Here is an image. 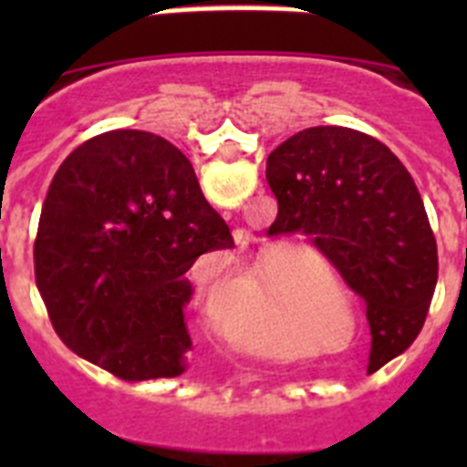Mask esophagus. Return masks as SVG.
<instances>
[{
    "label": "esophagus",
    "mask_w": 467,
    "mask_h": 467,
    "mask_svg": "<svg viewBox=\"0 0 467 467\" xmlns=\"http://www.w3.org/2000/svg\"><path fill=\"white\" fill-rule=\"evenodd\" d=\"M238 245H241L243 250H245V247L250 245V236H247V234H241V238H238Z\"/></svg>",
    "instance_id": "esophagus-1"
}]
</instances>
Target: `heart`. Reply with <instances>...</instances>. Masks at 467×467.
Here are the masks:
<instances>
[{"label":"heart","instance_id":"b5f03b06","mask_svg":"<svg viewBox=\"0 0 467 467\" xmlns=\"http://www.w3.org/2000/svg\"><path fill=\"white\" fill-rule=\"evenodd\" d=\"M259 304L271 311L280 313V320L287 325H296L301 317V308L296 306L295 301H287L283 296V285H280V275L275 271H266V275L262 278L259 285ZM229 329L231 337L245 346H254V348L264 350V353H271V356H287L292 350V339L285 337V334L271 332V329L254 327L250 323L247 313H234L229 317Z\"/></svg>","mask_w":467,"mask_h":467}]
</instances>
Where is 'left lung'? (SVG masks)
Returning a JSON list of instances; mask_svg holds the SVG:
<instances>
[{"instance_id": "left-lung-1", "label": "left lung", "mask_w": 467, "mask_h": 467, "mask_svg": "<svg viewBox=\"0 0 467 467\" xmlns=\"http://www.w3.org/2000/svg\"><path fill=\"white\" fill-rule=\"evenodd\" d=\"M278 198L269 234H304L367 306L369 369L411 346L437 285V243L402 161L341 126L299 130L266 159Z\"/></svg>"}]
</instances>
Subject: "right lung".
<instances>
[{
    "label": "right lung",
    "mask_w": 467,
    "mask_h": 467,
    "mask_svg": "<svg viewBox=\"0 0 467 467\" xmlns=\"http://www.w3.org/2000/svg\"><path fill=\"white\" fill-rule=\"evenodd\" d=\"M234 238L175 144L109 130L53 175L35 241V278L69 350L123 381L172 379L192 348L187 271Z\"/></svg>",
    "instance_id": "1"
}]
</instances>
